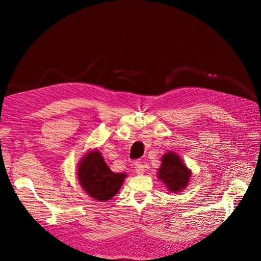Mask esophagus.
Masks as SVG:
<instances>
[{
  "instance_id": "obj_1",
  "label": "esophagus",
  "mask_w": 261,
  "mask_h": 261,
  "mask_svg": "<svg viewBox=\"0 0 261 261\" xmlns=\"http://www.w3.org/2000/svg\"><path fill=\"white\" fill-rule=\"evenodd\" d=\"M135 169H136V173L137 174H143L145 173V165H143L142 162H136L135 163Z\"/></svg>"
}]
</instances>
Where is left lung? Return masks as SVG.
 <instances>
[{"label": "left lung", "instance_id": "obj_1", "mask_svg": "<svg viewBox=\"0 0 261 261\" xmlns=\"http://www.w3.org/2000/svg\"><path fill=\"white\" fill-rule=\"evenodd\" d=\"M191 177V171L182 164L178 154L168 152L164 154L162 167L158 170V178L167 185L173 193L179 192L187 185Z\"/></svg>", "mask_w": 261, "mask_h": 261}]
</instances>
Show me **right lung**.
<instances>
[{
    "mask_svg": "<svg viewBox=\"0 0 261 261\" xmlns=\"http://www.w3.org/2000/svg\"><path fill=\"white\" fill-rule=\"evenodd\" d=\"M77 176L88 195L97 201L112 198L125 178L124 174L113 173L98 151L88 152L83 158Z\"/></svg>",
    "mask_w": 261,
    "mask_h": 261,
    "instance_id": "right-lung-1",
    "label": "right lung"
}]
</instances>
